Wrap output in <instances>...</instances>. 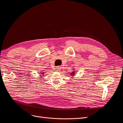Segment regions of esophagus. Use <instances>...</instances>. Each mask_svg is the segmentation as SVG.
<instances>
[{"instance_id":"esophagus-1","label":"esophagus","mask_w":123,"mask_h":123,"mask_svg":"<svg viewBox=\"0 0 123 123\" xmlns=\"http://www.w3.org/2000/svg\"><path fill=\"white\" fill-rule=\"evenodd\" d=\"M55 70L56 71H60L61 70V67L60 66H57L55 68Z\"/></svg>"}]
</instances>
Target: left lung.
<instances>
[{"label":"left lung","mask_w":123,"mask_h":123,"mask_svg":"<svg viewBox=\"0 0 123 123\" xmlns=\"http://www.w3.org/2000/svg\"><path fill=\"white\" fill-rule=\"evenodd\" d=\"M74 72H73V73H72L71 74V75H72V76H73V75H74Z\"/></svg>","instance_id":"8db88e82"}]
</instances>
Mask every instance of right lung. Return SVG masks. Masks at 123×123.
<instances>
[{
  "mask_svg": "<svg viewBox=\"0 0 123 123\" xmlns=\"http://www.w3.org/2000/svg\"><path fill=\"white\" fill-rule=\"evenodd\" d=\"M43 73H44V72H43Z\"/></svg>",
  "mask_w": 123,
  "mask_h": 123,
  "instance_id": "add662e5",
  "label": "right lung"
}]
</instances>
